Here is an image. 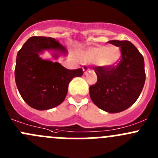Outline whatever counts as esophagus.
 <instances>
[{"mask_svg": "<svg viewBox=\"0 0 158 158\" xmlns=\"http://www.w3.org/2000/svg\"><path fill=\"white\" fill-rule=\"evenodd\" d=\"M82 69H83L84 73H87V72H89V68L88 66H83V68H82Z\"/></svg>", "mask_w": 158, "mask_h": 158, "instance_id": "esophagus-1", "label": "esophagus"}]
</instances>
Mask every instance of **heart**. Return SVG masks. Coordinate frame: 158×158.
<instances>
[{
    "label": "heart",
    "mask_w": 158,
    "mask_h": 158,
    "mask_svg": "<svg viewBox=\"0 0 158 158\" xmlns=\"http://www.w3.org/2000/svg\"><path fill=\"white\" fill-rule=\"evenodd\" d=\"M85 60H91L102 66H111L120 58V50L118 47H96L86 51L84 55Z\"/></svg>",
    "instance_id": "b5f03b06"
}]
</instances>
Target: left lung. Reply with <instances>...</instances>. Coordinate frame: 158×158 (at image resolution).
Segmentation results:
<instances>
[{"label": "left lung", "instance_id": "8db88e82", "mask_svg": "<svg viewBox=\"0 0 158 158\" xmlns=\"http://www.w3.org/2000/svg\"><path fill=\"white\" fill-rule=\"evenodd\" d=\"M119 47L120 60L111 66H95L97 82L89 87L92 101L110 113L125 111L139 97L144 82V57L128 40H110Z\"/></svg>", "mask_w": 158, "mask_h": 158}]
</instances>
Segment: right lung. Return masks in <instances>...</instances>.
Returning a JSON list of instances; mask_svg holds the SVG:
<instances>
[{
  "label": "right lung",
  "mask_w": 158,
  "mask_h": 158,
  "mask_svg": "<svg viewBox=\"0 0 158 158\" xmlns=\"http://www.w3.org/2000/svg\"><path fill=\"white\" fill-rule=\"evenodd\" d=\"M49 49L66 52L65 47L53 38L32 36L17 55L16 85L25 102L37 110L50 109L61 104L70 81L83 74L81 68L67 69L57 62L42 60L39 53Z\"/></svg>",
  "instance_id": "add662e5"
}]
</instances>
